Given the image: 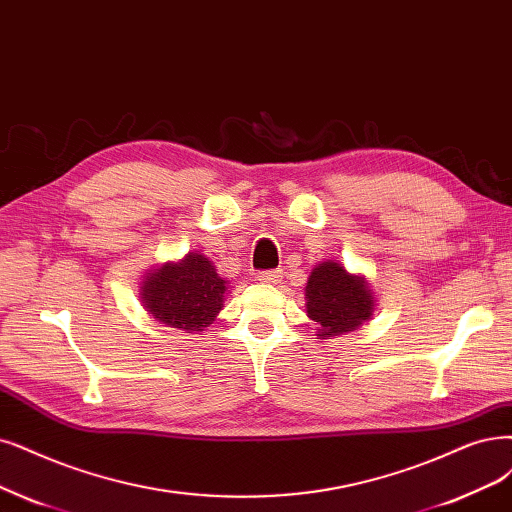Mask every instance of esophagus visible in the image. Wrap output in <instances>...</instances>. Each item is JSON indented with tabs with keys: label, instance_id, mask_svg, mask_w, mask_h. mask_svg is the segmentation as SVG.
<instances>
[{
	"label": "esophagus",
	"instance_id": "34e87169",
	"mask_svg": "<svg viewBox=\"0 0 512 512\" xmlns=\"http://www.w3.org/2000/svg\"><path fill=\"white\" fill-rule=\"evenodd\" d=\"M282 278L280 270H266V272H259L257 280L263 282V285H276V282Z\"/></svg>",
	"mask_w": 512,
	"mask_h": 512
}]
</instances>
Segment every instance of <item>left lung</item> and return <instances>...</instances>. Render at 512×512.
<instances>
[{
  "instance_id": "1",
  "label": "left lung",
  "mask_w": 512,
  "mask_h": 512,
  "mask_svg": "<svg viewBox=\"0 0 512 512\" xmlns=\"http://www.w3.org/2000/svg\"><path fill=\"white\" fill-rule=\"evenodd\" d=\"M373 306L369 282L350 274L342 263L327 259L312 270L306 285V308L318 325L320 339L358 329L371 318Z\"/></svg>"
}]
</instances>
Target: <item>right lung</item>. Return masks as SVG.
Segmentation results:
<instances>
[{"mask_svg": "<svg viewBox=\"0 0 512 512\" xmlns=\"http://www.w3.org/2000/svg\"><path fill=\"white\" fill-rule=\"evenodd\" d=\"M227 282L208 257L187 253L151 270L141 285V301L162 325L185 333L204 331L223 308Z\"/></svg>", "mask_w": 512, "mask_h": 512, "instance_id": "add662e5", "label": "right lung"}]
</instances>
